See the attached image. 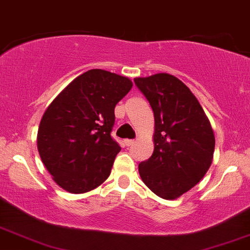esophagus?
<instances>
[{
  "label": "esophagus",
  "instance_id": "esophagus-1",
  "mask_svg": "<svg viewBox=\"0 0 250 250\" xmlns=\"http://www.w3.org/2000/svg\"><path fill=\"white\" fill-rule=\"evenodd\" d=\"M123 142H125V147H129V146H131V145H133L135 141H134V140L127 139V140H125V141H123Z\"/></svg>",
  "mask_w": 250,
  "mask_h": 250
}]
</instances>
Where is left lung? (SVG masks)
<instances>
[{
	"label": "left lung",
	"instance_id": "obj_1",
	"mask_svg": "<svg viewBox=\"0 0 250 250\" xmlns=\"http://www.w3.org/2000/svg\"><path fill=\"white\" fill-rule=\"evenodd\" d=\"M154 112V152L139 164L142 182L156 196L175 199L201 182L212 163L215 135L196 96L177 77L135 78Z\"/></svg>",
	"mask_w": 250,
	"mask_h": 250
}]
</instances>
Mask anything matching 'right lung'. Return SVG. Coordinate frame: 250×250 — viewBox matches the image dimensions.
<instances>
[{
  "mask_svg": "<svg viewBox=\"0 0 250 250\" xmlns=\"http://www.w3.org/2000/svg\"><path fill=\"white\" fill-rule=\"evenodd\" d=\"M131 86L127 77L94 68L49 104L38 130V150L60 188L84 193L105 182L121 150L111 138L115 106Z\"/></svg>",
  "mask_w": 250,
  "mask_h": 250,
  "instance_id": "obj_1",
  "label": "right lung"
}]
</instances>
